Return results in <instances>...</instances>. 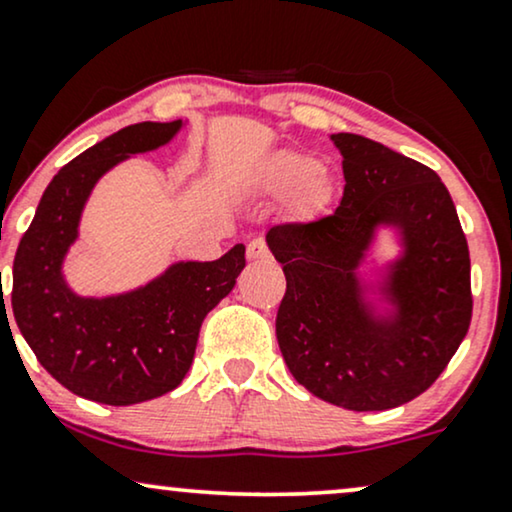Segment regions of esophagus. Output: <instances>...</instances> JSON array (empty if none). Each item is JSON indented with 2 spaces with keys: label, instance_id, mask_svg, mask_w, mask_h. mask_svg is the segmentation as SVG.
Instances as JSON below:
<instances>
[{
  "label": "esophagus",
  "instance_id": "1",
  "mask_svg": "<svg viewBox=\"0 0 512 512\" xmlns=\"http://www.w3.org/2000/svg\"><path fill=\"white\" fill-rule=\"evenodd\" d=\"M245 255H248V260H267L269 257L267 241H264V238H252L248 248H245Z\"/></svg>",
  "mask_w": 512,
  "mask_h": 512
}]
</instances>
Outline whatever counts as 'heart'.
Returning a JSON list of instances; mask_svg holds the SVG:
<instances>
[{
    "mask_svg": "<svg viewBox=\"0 0 512 512\" xmlns=\"http://www.w3.org/2000/svg\"><path fill=\"white\" fill-rule=\"evenodd\" d=\"M257 189L269 196H290V212L307 219L326 205L331 184L319 160L307 153L281 151L271 155L255 179Z\"/></svg>",
    "mask_w": 512,
    "mask_h": 512,
    "instance_id": "1",
    "label": "heart"
}]
</instances>
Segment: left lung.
<instances>
[{
    "label": "left lung",
    "mask_w": 512,
    "mask_h": 512,
    "mask_svg": "<svg viewBox=\"0 0 512 512\" xmlns=\"http://www.w3.org/2000/svg\"><path fill=\"white\" fill-rule=\"evenodd\" d=\"M345 193L333 215L271 226L286 274L276 338L297 383L349 411L416 399L456 354L472 319L470 252L435 170L359 134H333ZM380 221L399 225L407 257L393 272L398 321L378 327L353 269Z\"/></svg>",
    "instance_id": "1"
}]
</instances>
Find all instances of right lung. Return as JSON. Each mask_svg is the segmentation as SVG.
Here are the masks:
<instances>
[{
  "mask_svg": "<svg viewBox=\"0 0 512 512\" xmlns=\"http://www.w3.org/2000/svg\"><path fill=\"white\" fill-rule=\"evenodd\" d=\"M179 127L181 120L137 122L70 160L18 243L14 319L37 361L77 397L129 406L172 392L189 373L200 323L245 267V248L234 245L215 262L174 264L146 288L106 300L77 297L63 281V255L96 179L129 153L170 141Z\"/></svg>",
  "mask_w": 512,
  "mask_h": 512,
  "instance_id": "obj_1",
  "label": "right lung"
}]
</instances>
